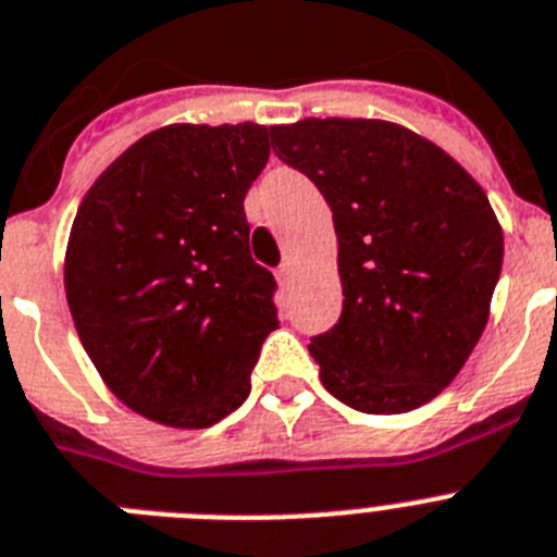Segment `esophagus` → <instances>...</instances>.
Segmentation results:
<instances>
[{
  "mask_svg": "<svg viewBox=\"0 0 557 557\" xmlns=\"http://www.w3.org/2000/svg\"><path fill=\"white\" fill-rule=\"evenodd\" d=\"M275 278H278V284H289V278H293V268H289V261H284L282 268L275 270Z\"/></svg>",
  "mask_w": 557,
  "mask_h": 557,
  "instance_id": "esophagus-1",
  "label": "esophagus"
}]
</instances>
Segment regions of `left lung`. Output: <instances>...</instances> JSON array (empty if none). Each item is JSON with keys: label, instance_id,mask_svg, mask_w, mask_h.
I'll return each instance as SVG.
<instances>
[{"label": "left lung", "instance_id": "obj_1", "mask_svg": "<svg viewBox=\"0 0 557 557\" xmlns=\"http://www.w3.org/2000/svg\"><path fill=\"white\" fill-rule=\"evenodd\" d=\"M278 160L332 208L344 310L310 355L363 414L434 400L482 337L505 233L482 185L417 132L366 117L270 126Z\"/></svg>", "mask_w": 557, "mask_h": 557}]
</instances>
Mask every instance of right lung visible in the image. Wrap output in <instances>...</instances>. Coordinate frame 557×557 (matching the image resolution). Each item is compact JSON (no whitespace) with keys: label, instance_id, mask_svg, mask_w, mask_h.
<instances>
[{"label":"right lung","instance_id":"1","mask_svg":"<svg viewBox=\"0 0 557 557\" xmlns=\"http://www.w3.org/2000/svg\"><path fill=\"white\" fill-rule=\"evenodd\" d=\"M268 126L171 123L129 146L75 213L64 259L81 344L123 406L208 428L245 403L278 326L275 278L250 256L245 194Z\"/></svg>","mask_w":557,"mask_h":557}]
</instances>
